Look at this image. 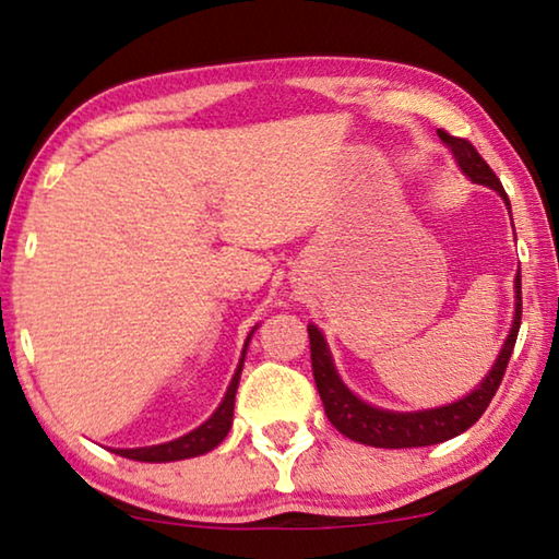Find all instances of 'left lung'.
Masks as SVG:
<instances>
[{"instance_id": "obj_1", "label": "left lung", "mask_w": 559, "mask_h": 559, "mask_svg": "<svg viewBox=\"0 0 559 559\" xmlns=\"http://www.w3.org/2000/svg\"><path fill=\"white\" fill-rule=\"evenodd\" d=\"M441 143L452 150L456 165L462 173L477 186H487L499 193L504 200V205L510 207V198H507L502 182H499L492 168L485 163V157L477 153L469 140L454 138L449 132L439 130ZM512 218V211H510ZM522 321V276L518 273L514 278V321L510 329V336L504 338L502 352H499L497 361L485 379L474 386L469 394L456 399L452 404L435 406V409H419V412H391L379 409V406L366 404L341 381L336 366H333L331 352L323 333L308 323V338H311V366H313V379L319 386L323 409H326L329 421L336 427L341 435L359 441V444L381 447V449H406V447H429L447 441L456 435H462L477 424V419L492 402L499 384H502L504 369L510 364L514 341H518Z\"/></svg>"}]
</instances>
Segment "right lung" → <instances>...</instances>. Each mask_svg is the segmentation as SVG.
Segmentation results:
<instances>
[{
    "label": "right lung",
    "mask_w": 559,
    "mask_h": 559,
    "mask_svg": "<svg viewBox=\"0 0 559 559\" xmlns=\"http://www.w3.org/2000/svg\"><path fill=\"white\" fill-rule=\"evenodd\" d=\"M258 326H253V331ZM253 331L248 333L246 346H243V356H240V361H238V369H236V373H233L226 396H223L218 409L211 414V419L200 424L198 429L188 431L186 437L165 441V444L138 447V449H112V452L120 454V456H128V460H135V462H178V460H190V456H200V454L211 452V449L218 447L230 431L233 406H236V391H238L240 371H243L246 348H248V341H251V336H253Z\"/></svg>",
    "instance_id": "right-lung-1"
}]
</instances>
